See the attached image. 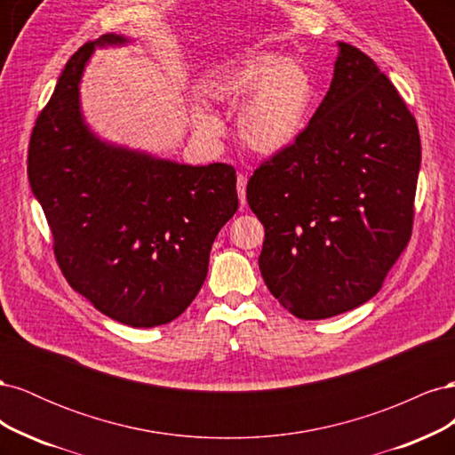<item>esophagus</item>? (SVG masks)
Returning <instances> with one entry per match:
<instances>
[{
  "instance_id": "esophagus-1",
  "label": "esophagus",
  "mask_w": 455,
  "mask_h": 455,
  "mask_svg": "<svg viewBox=\"0 0 455 455\" xmlns=\"http://www.w3.org/2000/svg\"><path fill=\"white\" fill-rule=\"evenodd\" d=\"M237 194H239L241 206H244L246 204V176L244 174L237 176Z\"/></svg>"
}]
</instances>
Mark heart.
<instances>
[{
  "label": "heart",
  "mask_w": 455,
  "mask_h": 455,
  "mask_svg": "<svg viewBox=\"0 0 455 455\" xmlns=\"http://www.w3.org/2000/svg\"><path fill=\"white\" fill-rule=\"evenodd\" d=\"M206 99L235 109L237 131L246 148L273 156L291 148L304 132L315 100L306 66L273 52H251L216 70L201 85Z\"/></svg>",
  "instance_id": "heart-1"
}]
</instances>
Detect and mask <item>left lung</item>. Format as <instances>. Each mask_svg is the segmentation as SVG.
Wrapping results in <instances>:
<instances>
[{
    "instance_id": "8db88e82",
    "label": "left lung",
    "mask_w": 455,
    "mask_h": 455,
    "mask_svg": "<svg viewBox=\"0 0 455 455\" xmlns=\"http://www.w3.org/2000/svg\"><path fill=\"white\" fill-rule=\"evenodd\" d=\"M338 47L332 84L309 125L246 186L266 228L261 277L304 321L376 296L414 224L416 117L368 54L343 41Z\"/></svg>"
}]
</instances>
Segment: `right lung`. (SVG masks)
<instances>
[{"mask_svg":"<svg viewBox=\"0 0 455 455\" xmlns=\"http://www.w3.org/2000/svg\"><path fill=\"white\" fill-rule=\"evenodd\" d=\"M66 62L36 119L28 178L52 233L59 267L100 313L134 328L167 324L194 301L218 231L237 212L226 163L191 167L109 146L79 112V81L94 45Z\"/></svg>","mask_w":455,"mask_h":455,"instance_id":"add662e5","label":"right lung"}]
</instances>
